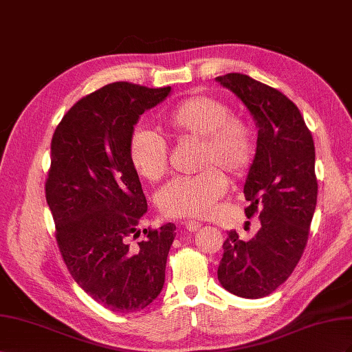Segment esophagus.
<instances>
[{
  "instance_id": "1",
  "label": "esophagus",
  "mask_w": 352,
  "mask_h": 352,
  "mask_svg": "<svg viewBox=\"0 0 352 352\" xmlns=\"http://www.w3.org/2000/svg\"><path fill=\"white\" fill-rule=\"evenodd\" d=\"M186 228L188 230V232H197V230L202 227V224L199 223V221H195V219H188V221H186Z\"/></svg>"
}]
</instances>
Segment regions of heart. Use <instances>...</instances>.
<instances>
[{"instance_id":"1","label":"heart","mask_w":352,"mask_h":352,"mask_svg":"<svg viewBox=\"0 0 352 352\" xmlns=\"http://www.w3.org/2000/svg\"><path fill=\"white\" fill-rule=\"evenodd\" d=\"M168 133L179 142H200L199 169L195 177L174 179L157 193L159 209L169 218H205L212 214L227 190L228 175L245 174L254 155L250 128L218 98L192 96L177 103L164 119ZM128 157L135 173L156 183L168 170V148L148 129H137L129 138Z\"/></svg>"}]
</instances>
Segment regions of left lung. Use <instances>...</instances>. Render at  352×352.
Instances as JSON below:
<instances>
[{
  "instance_id": "8db88e82",
  "label": "left lung",
  "mask_w": 352,
  "mask_h": 352,
  "mask_svg": "<svg viewBox=\"0 0 352 352\" xmlns=\"http://www.w3.org/2000/svg\"><path fill=\"white\" fill-rule=\"evenodd\" d=\"M215 81L242 100L258 128L243 193L246 217L261 221L248 242L227 233L218 280L230 294L258 299L283 285L304 254L317 205L316 148L299 109L278 89L243 74Z\"/></svg>"
}]
</instances>
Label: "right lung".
<instances>
[{"label":"right lung","instance_id":"right-lung-1","mask_svg":"<svg viewBox=\"0 0 352 352\" xmlns=\"http://www.w3.org/2000/svg\"><path fill=\"white\" fill-rule=\"evenodd\" d=\"M169 94L170 87L104 85L72 106L52 140L45 197L58 249L75 282L113 313L144 309L165 283L175 224L128 242L147 212L128 144L140 116Z\"/></svg>","mask_w":352,"mask_h":352}]
</instances>
